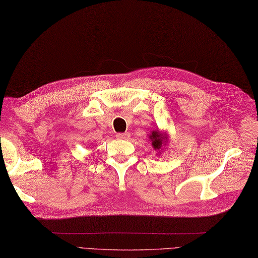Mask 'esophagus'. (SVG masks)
Masks as SVG:
<instances>
[{
    "label": "esophagus",
    "mask_w": 258,
    "mask_h": 258,
    "mask_svg": "<svg viewBox=\"0 0 258 258\" xmlns=\"http://www.w3.org/2000/svg\"><path fill=\"white\" fill-rule=\"evenodd\" d=\"M117 139H124V140H126V139H129L130 138V134L129 132H123V134H117Z\"/></svg>",
    "instance_id": "obj_1"
}]
</instances>
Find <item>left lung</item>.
<instances>
[{
	"label": "left lung",
	"instance_id": "left-lung-1",
	"mask_svg": "<svg viewBox=\"0 0 258 258\" xmlns=\"http://www.w3.org/2000/svg\"><path fill=\"white\" fill-rule=\"evenodd\" d=\"M149 139L152 142L153 149L157 151L158 154H161L162 150L164 148H166L167 143H168V141H169L168 134H167V132H162L159 129L153 130L152 134L149 136Z\"/></svg>",
	"mask_w": 258,
	"mask_h": 258
}]
</instances>
